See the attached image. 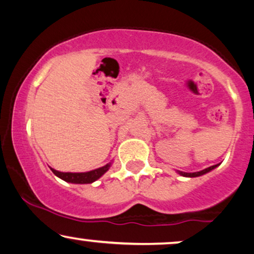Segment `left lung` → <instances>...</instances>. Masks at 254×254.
<instances>
[{
  "label": "left lung",
  "mask_w": 254,
  "mask_h": 254,
  "mask_svg": "<svg viewBox=\"0 0 254 254\" xmlns=\"http://www.w3.org/2000/svg\"><path fill=\"white\" fill-rule=\"evenodd\" d=\"M218 166H219V164H218V165H214V166H211V167L205 168V170H202V171L194 172V173H186V172H181V171H177V172H178V174L183 175V177H187V178H195V177H200V175H203V174L208 173V172L213 171L215 167H218Z\"/></svg>",
  "instance_id": "1"
}]
</instances>
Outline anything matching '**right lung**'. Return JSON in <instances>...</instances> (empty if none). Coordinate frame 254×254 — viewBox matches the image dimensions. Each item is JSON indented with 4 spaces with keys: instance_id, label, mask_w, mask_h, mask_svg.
I'll use <instances>...</instances> for the list:
<instances>
[{
    "instance_id": "right-lung-1",
    "label": "right lung",
    "mask_w": 254,
    "mask_h": 254,
    "mask_svg": "<svg viewBox=\"0 0 254 254\" xmlns=\"http://www.w3.org/2000/svg\"><path fill=\"white\" fill-rule=\"evenodd\" d=\"M112 162L109 164L102 166V167L96 168V170L89 171V172H82V173H71V172H59L54 170V168H51L53 173H54L56 177H59L60 179L67 181V183L70 184H92L94 181H96L99 178H101L103 174L106 173L111 167Z\"/></svg>"
}]
</instances>
